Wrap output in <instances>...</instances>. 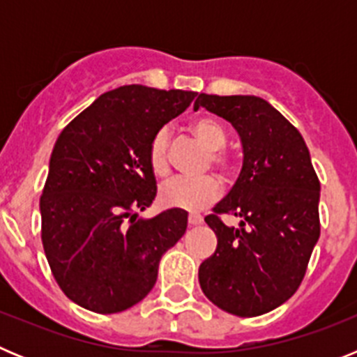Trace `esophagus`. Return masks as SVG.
<instances>
[{"label":"esophagus","instance_id":"34e87169","mask_svg":"<svg viewBox=\"0 0 357 357\" xmlns=\"http://www.w3.org/2000/svg\"><path fill=\"white\" fill-rule=\"evenodd\" d=\"M204 222V220H202V216H198V214H189V218H188V223L191 227H195V225H200V223Z\"/></svg>","mask_w":357,"mask_h":357}]
</instances>
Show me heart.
<instances>
[{
    "label": "heart",
    "mask_w": 357,
    "mask_h": 357,
    "mask_svg": "<svg viewBox=\"0 0 357 357\" xmlns=\"http://www.w3.org/2000/svg\"><path fill=\"white\" fill-rule=\"evenodd\" d=\"M189 130L209 150L207 164L227 175L230 172V162L222 151L227 143L225 128L213 118H197L191 121ZM148 164L155 176H166L169 173V137L166 130H159L151 137ZM220 182L211 175L176 176L160 188V200L164 206L197 213L213 204L220 197Z\"/></svg>",
    "instance_id": "obj_1"
}]
</instances>
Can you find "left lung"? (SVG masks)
<instances>
[{
	"label": "left lung",
	"instance_id": "1",
	"mask_svg": "<svg viewBox=\"0 0 357 357\" xmlns=\"http://www.w3.org/2000/svg\"><path fill=\"white\" fill-rule=\"evenodd\" d=\"M227 119L239 134L243 168L206 216L218 247L200 264L202 291L236 317H259L298 289L320 238V182L301 132L257 96L198 94L195 109ZM220 213L242 218L227 227Z\"/></svg>",
	"mask_w": 357,
	"mask_h": 357
}]
</instances>
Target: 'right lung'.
<instances>
[{
    "mask_svg": "<svg viewBox=\"0 0 357 357\" xmlns=\"http://www.w3.org/2000/svg\"><path fill=\"white\" fill-rule=\"evenodd\" d=\"M197 93L123 85L61 132L40 197L43 247L56 284L94 313L132 307L151 291L159 261L184 236L188 213L139 211L157 195L151 137Z\"/></svg>",
    "mask_w": 357,
    "mask_h": 357,
    "instance_id": "add662e5",
    "label": "right lung"
}]
</instances>
